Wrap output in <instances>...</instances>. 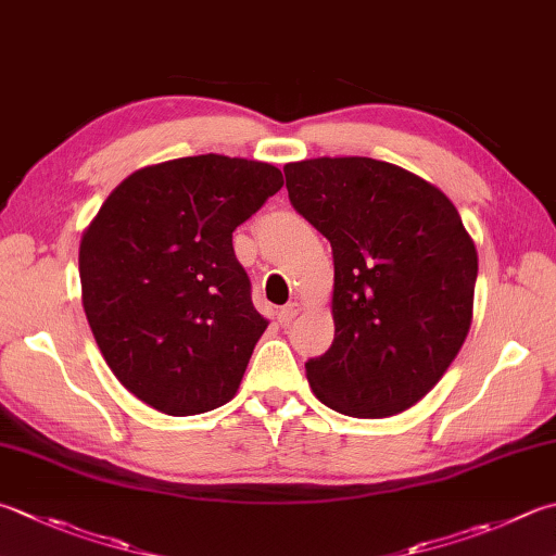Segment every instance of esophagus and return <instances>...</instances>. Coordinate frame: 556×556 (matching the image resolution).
Returning <instances> with one entry per match:
<instances>
[{
  "label": "esophagus",
  "instance_id": "esophagus-1",
  "mask_svg": "<svg viewBox=\"0 0 556 556\" xmlns=\"http://www.w3.org/2000/svg\"><path fill=\"white\" fill-rule=\"evenodd\" d=\"M298 314H300V302H290V305H286L278 312V321L282 324V327H288V324L295 319Z\"/></svg>",
  "mask_w": 556,
  "mask_h": 556
}]
</instances>
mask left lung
Wrapping results in <instances>:
<instances>
[{
  "label": "left lung",
  "instance_id": "1",
  "mask_svg": "<svg viewBox=\"0 0 556 556\" xmlns=\"http://www.w3.org/2000/svg\"><path fill=\"white\" fill-rule=\"evenodd\" d=\"M295 211L331 242L333 341L305 363L321 404L384 418L433 390L472 327L477 249L450 198L370 156L286 164Z\"/></svg>",
  "mask_w": 556,
  "mask_h": 556
}]
</instances>
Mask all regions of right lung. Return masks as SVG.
<instances>
[{"label":"right lung","mask_w":556,"mask_h":556,"mask_svg":"<svg viewBox=\"0 0 556 556\" xmlns=\"http://www.w3.org/2000/svg\"><path fill=\"white\" fill-rule=\"evenodd\" d=\"M280 188L274 164L181 156L130 174L84 229L81 305L103 361L140 402L193 416L237 394L268 319L232 232Z\"/></svg>","instance_id":"right-lung-1"}]
</instances>
